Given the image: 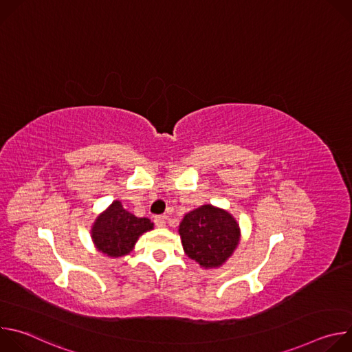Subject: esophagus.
I'll return each mask as SVG.
<instances>
[{
  "mask_svg": "<svg viewBox=\"0 0 352 352\" xmlns=\"http://www.w3.org/2000/svg\"><path fill=\"white\" fill-rule=\"evenodd\" d=\"M166 220H167V217L164 214H159V216L155 217V223H156L157 227H164L166 226Z\"/></svg>",
  "mask_w": 352,
  "mask_h": 352,
  "instance_id": "obj_1",
  "label": "esophagus"
}]
</instances>
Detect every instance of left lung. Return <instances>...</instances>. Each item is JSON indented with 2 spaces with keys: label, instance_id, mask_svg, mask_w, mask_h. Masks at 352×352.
<instances>
[{
  "label": "left lung",
  "instance_id": "obj_1",
  "mask_svg": "<svg viewBox=\"0 0 352 352\" xmlns=\"http://www.w3.org/2000/svg\"><path fill=\"white\" fill-rule=\"evenodd\" d=\"M178 231L188 258L204 267L221 266L239 241V228L232 216L212 205L185 214Z\"/></svg>",
  "mask_w": 352,
  "mask_h": 352
}]
</instances>
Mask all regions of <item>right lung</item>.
Wrapping results in <instances>:
<instances>
[{"label": "right lung", "mask_w": 352, "mask_h": 352, "mask_svg": "<svg viewBox=\"0 0 352 352\" xmlns=\"http://www.w3.org/2000/svg\"><path fill=\"white\" fill-rule=\"evenodd\" d=\"M152 228L153 223L148 219L133 216L116 200L102 216L97 217L91 228V238L97 249L104 255L118 258L128 255L138 238Z\"/></svg>", "instance_id": "obj_1"}]
</instances>
